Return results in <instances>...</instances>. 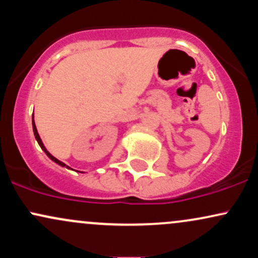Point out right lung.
Returning <instances> with one entry per match:
<instances>
[{"mask_svg": "<svg viewBox=\"0 0 258 258\" xmlns=\"http://www.w3.org/2000/svg\"><path fill=\"white\" fill-rule=\"evenodd\" d=\"M32 128H34V135H35V138H36L37 143H38V144H40L41 149H42V150H43V152H44V153H46V155H47V156H48V158H49V159H51V160H53V161H54V162H57V164H58V165H60V166H63V167H64V166H65V167H68V166H67V165H65V164H64V162L59 161V160H58V159H55V158H54V156H53V155H52V154H49V152H48V150H47V149H46V148H44V146H43V143H42V141H41L40 136H38V132H37V128H36V125H35V121H34V120H32ZM68 168H70V167H68Z\"/></svg>", "mask_w": 258, "mask_h": 258, "instance_id": "right-lung-1", "label": "right lung"}]
</instances>
